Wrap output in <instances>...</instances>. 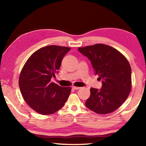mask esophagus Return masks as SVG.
<instances>
[{
	"instance_id": "obj_1",
	"label": "esophagus",
	"mask_w": 146,
	"mask_h": 146,
	"mask_svg": "<svg viewBox=\"0 0 146 146\" xmlns=\"http://www.w3.org/2000/svg\"><path fill=\"white\" fill-rule=\"evenodd\" d=\"M80 88V87H76V86H73V89H74V90H78Z\"/></svg>"
}]
</instances>
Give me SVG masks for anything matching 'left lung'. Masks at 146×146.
Wrapping results in <instances>:
<instances>
[{"label":"left lung","mask_w":146,"mask_h":146,"mask_svg":"<svg viewBox=\"0 0 146 146\" xmlns=\"http://www.w3.org/2000/svg\"><path fill=\"white\" fill-rule=\"evenodd\" d=\"M78 50L91 61L94 73L102 81L100 90L91 88L86 106L98 114L115 111L131 90V69L126 58L110 46L97 44Z\"/></svg>","instance_id":"left-lung-1"}]
</instances>
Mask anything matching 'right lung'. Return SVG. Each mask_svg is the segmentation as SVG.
<instances>
[{"instance_id": "add662e5", "label": "right lung", "mask_w": 146, "mask_h": 146, "mask_svg": "<svg viewBox=\"0 0 146 146\" xmlns=\"http://www.w3.org/2000/svg\"><path fill=\"white\" fill-rule=\"evenodd\" d=\"M70 48L51 45L39 49L24 64L19 76L20 90L26 103L38 113L50 115L63 107L71 88L51 82Z\"/></svg>"}]
</instances>
